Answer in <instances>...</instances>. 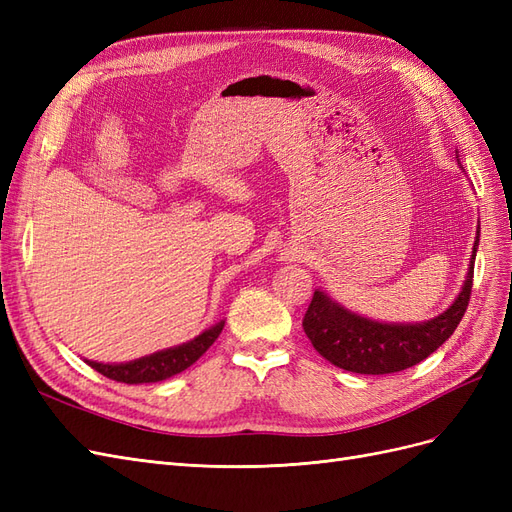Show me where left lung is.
<instances>
[{"instance_id": "left-lung-1", "label": "left lung", "mask_w": 512, "mask_h": 512, "mask_svg": "<svg viewBox=\"0 0 512 512\" xmlns=\"http://www.w3.org/2000/svg\"><path fill=\"white\" fill-rule=\"evenodd\" d=\"M476 245L478 237L474 241L466 284L455 303L438 318L421 324H382L348 312L342 305L333 303L327 294L316 290L303 316L305 335L329 363L354 374H395L421 363L455 333L466 314L472 294Z\"/></svg>"}]
</instances>
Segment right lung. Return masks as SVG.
<instances>
[{
  "instance_id": "right-lung-1",
  "label": "right lung",
  "mask_w": 512,
  "mask_h": 512,
  "mask_svg": "<svg viewBox=\"0 0 512 512\" xmlns=\"http://www.w3.org/2000/svg\"><path fill=\"white\" fill-rule=\"evenodd\" d=\"M222 329H224V322H218L215 327L207 329L205 333H200L188 344L149 354V356H143V359H136L130 363L104 365V363H96V361H87V365L91 369H96L98 374L111 378V380H117V382H126V384L160 382V380H166L175 374H181L183 369L194 365L200 356L209 350V346L215 342V339L220 337Z\"/></svg>"
}]
</instances>
